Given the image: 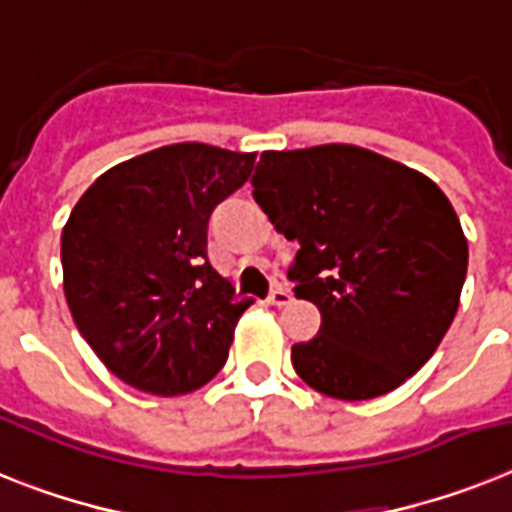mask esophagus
Instances as JSON below:
<instances>
[{
	"instance_id": "34e87169",
	"label": "esophagus",
	"mask_w": 512,
	"mask_h": 512,
	"mask_svg": "<svg viewBox=\"0 0 512 512\" xmlns=\"http://www.w3.org/2000/svg\"><path fill=\"white\" fill-rule=\"evenodd\" d=\"M268 303L276 305V308H284V305L292 303V292L287 287H276L271 292V297H268Z\"/></svg>"
}]
</instances>
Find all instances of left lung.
<instances>
[{"label": "left lung", "mask_w": 512, "mask_h": 512, "mask_svg": "<svg viewBox=\"0 0 512 512\" xmlns=\"http://www.w3.org/2000/svg\"><path fill=\"white\" fill-rule=\"evenodd\" d=\"M255 201L300 241L289 279L321 311L292 345L305 385L366 401L409 380L444 340L468 273V241L430 177L358 146L265 151Z\"/></svg>", "instance_id": "obj_1"}]
</instances>
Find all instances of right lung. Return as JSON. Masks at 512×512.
<instances>
[{"instance_id":"obj_1","label":"right lung","mask_w":512,"mask_h":512,"mask_svg":"<svg viewBox=\"0 0 512 512\" xmlns=\"http://www.w3.org/2000/svg\"><path fill=\"white\" fill-rule=\"evenodd\" d=\"M255 154L175 143L116 164L84 191L60 236L76 329L111 372L156 396L191 393L228 358L247 300L212 268V209Z\"/></svg>"}]
</instances>
